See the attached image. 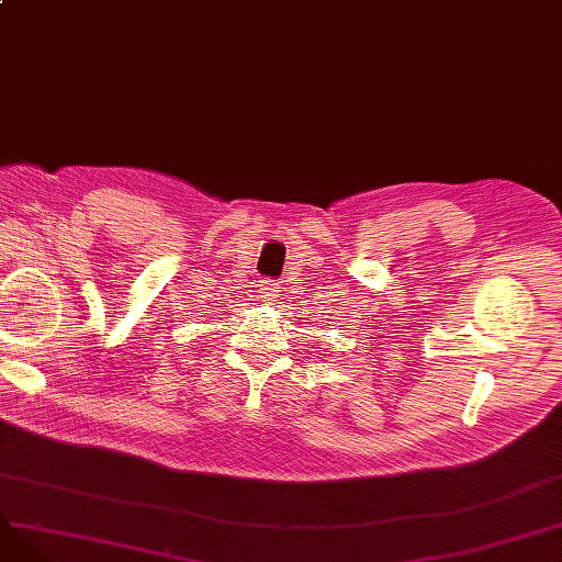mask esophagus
Listing matches in <instances>:
<instances>
[{
    "label": "esophagus",
    "mask_w": 562,
    "mask_h": 562,
    "mask_svg": "<svg viewBox=\"0 0 562 562\" xmlns=\"http://www.w3.org/2000/svg\"><path fill=\"white\" fill-rule=\"evenodd\" d=\"M259 293H261V299H266V301H276L280 296V284L276 280H261Z\"/></svg>",
    "instance_id": "34e87169"
}]
</instances>
